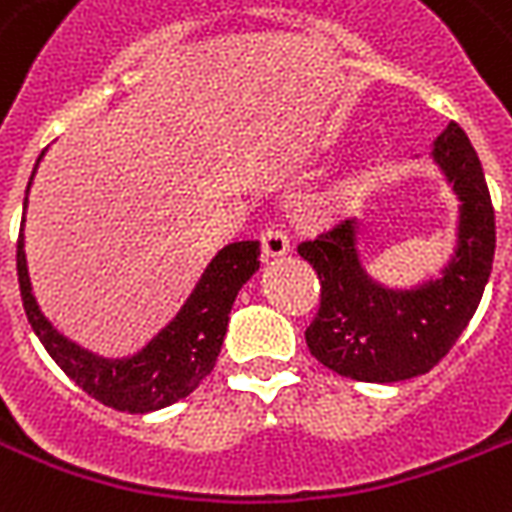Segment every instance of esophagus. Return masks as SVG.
Wrapping results in <instances>:
<instances>
[{
    "label": "esophagus",
    "instance_id": "obj_1",
    "mask_svg": "<svg viewBox=\"0 0 512 512\" xmlns=\"http://www.w3.org/2000/svg\"><path fill=\"white\" fill-rule=\"evenodd\" d=\"M263 255L265 257H279V255H287L290 252V236L284 233L282 225H268L263 230Z\"/></svg>",
    "mask_w": 512,
    "mask_h": 512
}]
</instances>
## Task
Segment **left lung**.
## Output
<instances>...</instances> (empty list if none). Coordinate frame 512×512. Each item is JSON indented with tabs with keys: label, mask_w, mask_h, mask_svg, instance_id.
<instances>
[{
	"label": "left lung",
	"mask_w": 512,
	"mask_h": 512,
	"mask_svg": "<svg viewBox=\"0 0 512 512\" xmlns=\"http://www.w3.org/2000/svg\"><path fill=\"white\" fill-rule=\"evenodd\" d=\"M435 161L462 198L459 249L443 279L413 292L376 287L357 260L351 220H338L319 230L317 239L298 244L319 279V308L306 327L308 351L341 376L392 384L429 373L481 303L497 247L489 185L456 123L435 144Z\"/></svg>",
	"instance_id": "1"
}]
</instances>
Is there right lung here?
I'll list each match as a JSON object with an SVG mask.
<instances>
[{"label":"right lung","instance_id":"obj_1","mask_svg":"<svg viewBox=\"0 0 512 512\" xmlns=\"http://www.w3.org/2000/svg\"><path fill=\"white\" fill-rule=\"evenodd\" d=\"M15 265L26 317L58 368L93 400L115 411L147 413L187 397L212 373L228 330L230 306L241 284L260 268V241H236L222 249L206 268L179 317L131 360H101L96 354H88L58 335L48 319L39 314L23 255V228L15 249Z\"/></svg>","mask_w":512,"mask_h":512}]
</instances>
